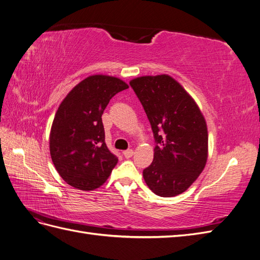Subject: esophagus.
<instances>
[{"label": "esophagus", "mask_w": 260, "mask_h": 260, "mask_svg": "<svg viewBox=\"0 0 260 260\" xmlns=\"http://www.w3.org/2000/svg\"><path fill=\"white\" fill-rule=\"evenodd\" d=\"M133 154H135L133 149H127V151L123 152V156L125 157V158H130V157L133 156Z\"/></svg>", "instance_id": "obj_1"}]
</instances>
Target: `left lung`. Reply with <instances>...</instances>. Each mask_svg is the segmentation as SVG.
Listing matches in <instances>:
<instances>
[{"mask_svg":"<svg viewBox=\"0 0 260 260\" xmlns=\"http://www.w3.org/2000/svg\"><path fill=\"white\" fill-rule=\"evenodd\" d=\"M130 85L144 108L156 142L153 162L143 170L145 183L161 198L177 196L205 168V118L190 94L168 75L138 77Z\"/></svg>","mask_w":260,"mask_h":260,"instance_id":"obj_1","label":"left lung"}]
</instances>
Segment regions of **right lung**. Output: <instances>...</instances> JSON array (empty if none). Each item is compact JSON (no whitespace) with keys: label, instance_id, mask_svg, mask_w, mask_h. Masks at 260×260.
Segmentation results:
<instances>
[{"label":"right lung","instance_id":"add662e5","mask_svg":"<svg viewBox=\"0 0 260 260\" xmlns=\"http://www.w3.org/2000/svg\"><path fill=\"white\" fill-rule=\"evenodd\" d=\"M129 85L119 78L93 75L62 100L50 133L51 158L66 183L93 191L108 179L118 162L105 143L102 115L111 99Z\"/></svg>","mask_w":260,"mask_h":260}]
</instances>
